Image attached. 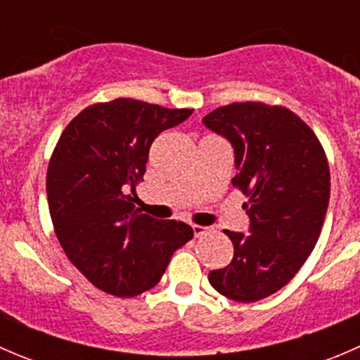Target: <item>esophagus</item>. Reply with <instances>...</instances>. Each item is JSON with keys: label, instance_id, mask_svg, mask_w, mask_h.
I'll return each mask as SVG.
<instances>
[{"label": "esophagus", "instance_id": "34e87169", "mask_svg": "<svg viewBox=\"0 0 360 360\" xmlns=\"http://www.w3.org/2000/svg\"><path fill=\"white\" fill-rule=\"evenodd\" d=\"M191 228H193L195 237H202V235L209 233V231H210L209 226H200V224H191Z\"/></svg>", "mask_w": 360, "mask_h": 360}]
</instances>
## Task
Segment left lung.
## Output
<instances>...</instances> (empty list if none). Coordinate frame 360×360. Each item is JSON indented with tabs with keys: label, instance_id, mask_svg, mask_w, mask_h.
<instances>
[{
	"label": "left lung",
	"instance_id": "8db88e82",
	"mask_svg": "<svg viewBox=\"0 0 360 360\" xmlns=\"http://www.w3.org/2000/svg\"><path fill=\"white\" fill-rule=\"evenodd\" d=\"M203 125L226 137L235 151V188L249 198V233L224 230L233 259L209 274L217 292L240 303L284 288L321 237L331 177L324 148L291 110L264 103H233Z\"/></svg>",
	"mask_w": 360,
	"mask_h": 360
}]
</instances>
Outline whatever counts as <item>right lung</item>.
Instances as JSON below:
<instances>
[{"mask_svg":"<svg viewBox=\"0 0 360 360\" xmlns=\"http://www.w3.org/2000/svg\"><path fill=\"white\" fill-rule=\"evenodd\" d=\"M191 112L122 97L85 108L60 134L46 170L50 217L69 261L101 291L132 297L155 288L193 238L190 224L155 219L125 195L143 181L158 134Z\"/></svg>","mask_w":360,"mask_h":360,"instance_id":"right-lung-1","label":"right lung"}]
</instances>
